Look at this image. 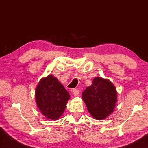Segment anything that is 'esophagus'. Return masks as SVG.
Listing matches in <instances>:
<instances>
[{
    "label": "esophagus",
    "mask_w": 148,
    "mask_h": 148,
    "mask_svg": "<svg viewBox=\"0 0 148 148\" xmlns=\"http://www.w3.org/2000/svg\"><path fill=\"white\" fill-rule=\"evenodd\" d=\"M72 93H73L74 96H77V95H78L79 93V90L77 89H73L72 90Z\"/></svg>",
    "instance_id": "1"
}]
</instances>
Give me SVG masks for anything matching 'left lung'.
I'll return each mask as SVG.
<instances>
[{
  "label": "left lung",
  "instance_id": "1",
  "mask_svg": "<svg viewBox=\"0 0 148 148\" xmlns=\"http://www.w3.org/2000/svg\"><path fill=\"white\" fill-rule=\"evenodd\" d=\"M117 97L116 87L112 82L100 77H95L91 86L82 92L87 110L98 120L106 118L113 112Z\"/></svg>",
  "mask_w": 148,
  "mask_h": 148
}]
</instances>
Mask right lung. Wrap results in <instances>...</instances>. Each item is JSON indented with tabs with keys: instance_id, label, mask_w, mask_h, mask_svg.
I'll return each mask as SVG.
<instances>
[{
	"instance_id": "obj_1",
	"label": "right lung",
	"mask_w": 148,
	"mask_h": 148,
	"mask_svg": "<svg viewBox=\"0 0 148 148\" xmlns=\"http://www.w3.org/2000/svg\"><path fill=\"white\" fill-rule=\"evenodd\" d=\"M35 97L41 113L52 120L58 119L63 114L70 99L69 92L52 75L41 79L36 89Z\"/></svg>"
}]
</instances>
